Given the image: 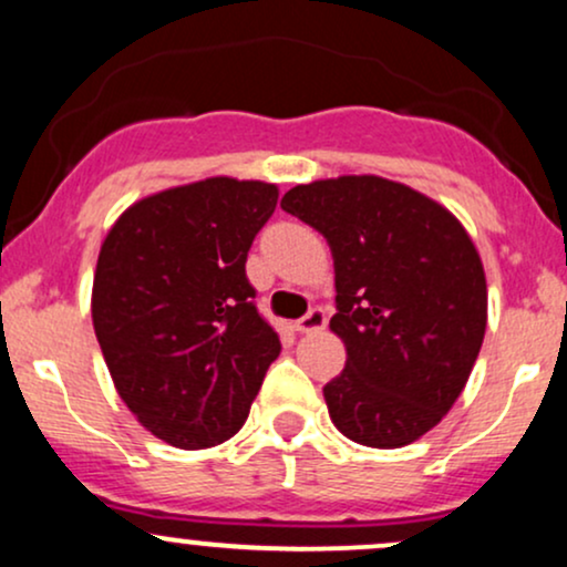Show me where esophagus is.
Wrapping results in <instances>:
<instances>
[{
  "instance_id": "obj_1",
  "label": "esophagus",
  "mask_w": 567,
  "mask_h": 567,
  "mask_svg": "<svg viewBox=\"0 0 567 567\" xmlns=\"http://www.w3.org/2000/svg\"><path fill=\"white\" fill-rule=\"evenodd\" d=\"M324 324H328V317H324L322 309H311L309 315L301 317V320L296 322V330L298 333H320L324 330Z\"/></svg>"
}]
</instances>
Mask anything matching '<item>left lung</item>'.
<instances>
[{
  "mask_svg": "<svg viewBox=\"0 0 567 567\" xmlns=\"http://www.w3.org/2000/svg\"><path fill=\"white\" fill-rule=\"evenodd\" d=\"M282 210L328 239L336 269L330 330L347 347L324 383L343 437L402 447L464 392L487 324L485 269L447 207L381 175L292 186Z\"/></svg>",
  "mask_w": 567,
  "mask_h": 567,
  "instance_id": "left-lung-1",
  "label": "left lung"
}]
</instances>
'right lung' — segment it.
Listing matches in <instances>:
<instances>
[{
  "mask_svg": "<svg viewBox=\"0 0 567 567\" xmlns=\"http://www.w3.org/2000/svg\"><path fill=\"white\" fill-rule=\"evenodd\" d=\"M279 188L229 175L148 194L103 239L93 328L143 429L199 451L243 429L279 338L258 315L247 250Z\"/></svg>",
  "mask_w": 567,
  "mask_h": 567,
  "instance_id": "right-lung-1",
  "label": "right lung"
}]
</instances>
